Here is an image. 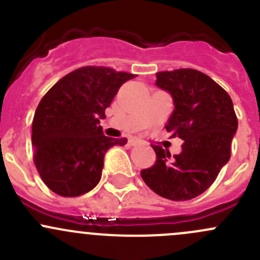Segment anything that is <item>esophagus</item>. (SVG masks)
<instances>
[{
	"label": "esophagus",
	"mask_w": 260,
	"mask_h": 260,
	"mask_svg": "<svg viewBox=\"0 0 260 260\" xmlns=\"http://www.w3.org/2000/svg\"><path fill=\"white\" fill-rule=\"evenodd\" d=\"M128 143H129V146H136V145H138V143H140V141H137V140H129L128 141Z\"/></svg>",
	"instance_id": "obj_1"
}]
</instances>
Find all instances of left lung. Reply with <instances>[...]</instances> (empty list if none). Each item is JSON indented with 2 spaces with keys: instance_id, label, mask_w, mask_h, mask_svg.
<instances>
[{
  "instance_id": "8db88e82",
  "label": "left lung",
  "mask_w": 260,
  "mask_h": 260,
  "mask_svg": "<svg viewBox=\"0 0 260 260\" xmlns=\"http://www.w3.org/2000/svg\"><path fill=\"white\" fill-rule=\"evenodd\" d=\"M156 77V85L174 99L166 129L172 138L183 140L182 151L171 157L167 149L152 145L156 162L141 176L162 198L191 200L210 187L229 161L238 118L229 94L204 73L177 69Z\"/></svg>"
}]
</instances>
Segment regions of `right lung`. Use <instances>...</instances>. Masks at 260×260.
I'll return each instance as SVG.
<instances>
[{
  "mask_svg": "<svg viewBox=\"0 0 260 260\" xmlns=\"http://www.w3.org/2000/svg\"><path fill=\"white\" fill-rule=\"evenodd\" d=\"M136 75L107 67H83L57 81L39 103L32 120L34 164L41 180L64 198L93 190L104 154L127 138L107 137L99 125L123 83Z\"/></svg>",
  "mask_w": 260,
  "mask_h": 260,
  "instance_id": "obj_1",
  "label": "right lung"
}]
</instances>
